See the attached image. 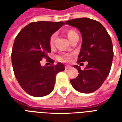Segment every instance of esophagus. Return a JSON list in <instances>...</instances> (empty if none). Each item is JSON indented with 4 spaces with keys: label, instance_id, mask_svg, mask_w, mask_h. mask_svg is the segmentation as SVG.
<instances>
[{
    "label": "esophagus",
    "instance_id": "obj_1",
    "mask_svg": "<svg viewBox=\"0 0 122 122\" xmlns=\"http://www.w3.org/2000/svg\"><path fill=\"white\" fill-rule=\"evenodd\" d=\"M71 66H69V65H65V69H71Z\"/></svg>",
    "mask_w": 122,
    "mask_h": 122
}]
</instances>
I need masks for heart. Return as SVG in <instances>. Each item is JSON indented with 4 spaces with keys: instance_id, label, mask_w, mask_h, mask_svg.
<instances>
[{
    "instance_id": "heart-1",
    "label": "heart",
    "mask_w": 122,
    "mask_h": 122,
    "mask_svg": "<svg viewBox=\"0 0 122 122\" xmlns=\"http://www.w3.org/2000/svg\"><path fill=\"white\" fill-rule=\"evenodd\" d=\"M78 34L75 32L74 30H70L67 32V36L69 38V39L71 41L76 36H77ZM56 38V34L54 33L51 35L50 38V46H53L54 44V40ZM71 54H68V53H60L58 56H57V60L61 62H68L71 60Z\"/></svg>"
}]
</instances>
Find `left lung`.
I'll return each instance as SVG.
<instances>
[{
  "label": "left lung",
  "instance_id": "left-lung-1",
  "mask_svg": "<svg viewBox=\"0 0 122 122\" xmlns=\"http://www.w3.org/2000/svg\"><path fill=\"white\" fill-rule=\"evenodd\" d=\"M65 23L76 27L82 35L78 63H88L84 70L74 65L79 74L71 80V83L78 92L93 93L102 86L111 69L114 52L110 35L101 23L87 17L69 20Z\"/></svg>",
  "mask_w": 122,
  "mask_h": 122
}]
</instances>
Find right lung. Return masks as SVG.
I'll return each mask as SVG.
<instances>
[{"instance_id": "add662e5", "label": "right lung", "mask_w": 122, "mask_h": 122, "mask_svg": "<svg viewBox=\"0 0 122 122\" xmlns=\"http://www.w3.org/2000/svg\"><path fill=\"white\" fill-rule=\"evenodd\" d=\"M65 24L63 21H37L29 23L15 37L12 51V63L15 76L20 86L28 94L43 97L54 89L56 75L63 71L65 66L49 57L51 52L50 38L53 32ZM46 58L51 63L42 67Z\"/></svg>"}]
</instances>
